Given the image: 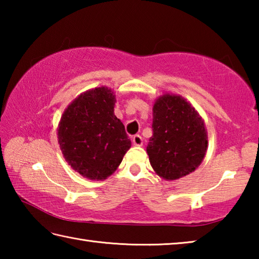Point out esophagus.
I'll return each mask as SVG.
<instances>
[{"mask_svg": "<svg viewBox=\"0 0 259 259\" xmlns=\"http://www.w3.org/2000/svg\"><path fill=\"white\" fill-rule=\"evenodd\" d=\"M133 143L135 146H142L143 145V138L140 135H135L133 137Z\"/></svg>", "mask_w": 259, "mask_h": 259, "instance_id": "34e87169", "label": "esophagus"}]
</instances>
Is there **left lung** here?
I'll return each mask as SVG.
<instances>
[{"instance_id":"8db88e82","label":"left lung","mask_w":259,"mask_h":259,"mask_svg":"<svg viewBox=\"0 0 259 259\" xmlns=\"http://www.w3.org/2000/svg\"><path fill=\"white\" fill-rule=\"evenodd\" d=\"M153 136L147 154L154 171L166 181L191 174L208 148L204 121L182 96L165 94L153 106Z\"/></svg>"}]
</instances>
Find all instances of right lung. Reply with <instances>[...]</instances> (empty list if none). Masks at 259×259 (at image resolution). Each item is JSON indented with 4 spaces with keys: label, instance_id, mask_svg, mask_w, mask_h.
<instances>
[{
    "label": "right lung",
    "instance_id": "obj_1",
    "mask_svg": "<svg viewBox=\"0 0 259 259\" xmlns=\"http://www.w3.org/2000/svg\"><path fill=\"white\" fill-rule=\"evenodd\" d=\"M115 102L107 87L88 90L68 105L57 129L65 160L91 181L111 176L131 147L123 123L114 115Z\"/></svg>",
    "mask_w": 259,
    "mask_h": 259
}]
</instances>
